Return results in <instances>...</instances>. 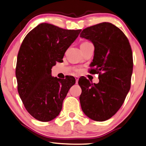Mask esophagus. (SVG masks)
Returning <instances> with one entry per match:
<instances>
[{"label": "esophagus", "instance_id": "1", "mask_svg": "<svg viewBox=\"0 0 146 146\" xmlns=\"http://www.w3.org/2000/svg\"><path fill=\"white\" fill-rule=\"evenodd\" d=\"M79 78H80V77H79V76H76V77H75L76 83H78V80H79Z\"/></svg>", "mask_w": 146, "mask_h": 146}]
</instances>
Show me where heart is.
Here are the masks:
<instances>
[{"label": "heart", "mask_w": 146, "mask_h": 146, "mask_svg": "<svg viewBox=\"0 0 146 146\" xmlns=\"http://www.w3.org/2000/svg\"><path fill=\"white\" fill-rule=\"evenodd\" d=\"M88 43H90V42H83V43H82V44H88ZM76 71L80 72V70H79V69H77V70H76Z\"/></svg>", "instance_id": "obj_1"}]
</instances>
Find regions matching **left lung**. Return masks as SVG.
Segmentation results:
<instances>
[{
	"instance_id": "1",
	"label": "left lung",
	"mask_w": 146,
	"mask_h": 146,
	"mask_svg": "<svg viewBox=\"0 0 146 146\" xmlns=\"http://www.w3.org/2000/svg\"><path fill=\"white\" fill-rule=\"evenodd\" d=\"M80 37L91 41L94 54L90 73L99 74L98 83L80 78V96L83 113L98 121H106L116 113L130 90L133 53L129 40L120 29L102 23L83 30Z\"/></svg>"
}]
</instances>
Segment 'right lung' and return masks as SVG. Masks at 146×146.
<instances>
[{
  "label": "right lung",
  "mask_w": 146,
  "mask_h": 146,
  "mask_svg": "<svg viewBox=\"0 0 146 146\" xmlns=\"http://www.w3.org/2000/svg\"><path fill=\"white\" fill-rule=\"evenodd\" d=\"M82 30H65L41 23L26 35L19 49L15 75L19 94L26 109L33 118L49 121L60 113L63 102L72 86L73 76L64 80L52 76L56 62Z\"/></svg>",
  "instance_id": "obj_1"
}]
</instances>
